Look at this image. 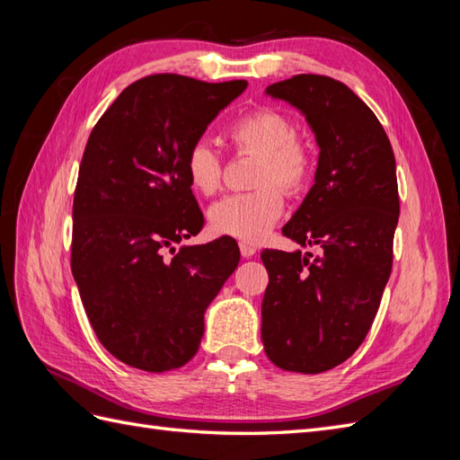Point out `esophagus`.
Instances as JSON below:
<instances>
[{
    "mask_svg": "<svg viewBox=\"0 0 460 460\" xmlns=\"http://www.w3.org/2000/svg\"><path fill=\"white\" fill-rule=\"evenodd\" d=\"M240 252L243 257H253L257 253V247L252 242H240Z\"/></svg>",
    "mask_w": 460,
    "mask_h": 460,
    "instance_id": "obj_1",
    "label": "esophagus"
}]
</instances>
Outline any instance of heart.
Here are the masks:
<instances>
[{
	"label": "heart",
	"mask_w": 460,
	"mask_h": 460,
	"mask_svg": "<svg viewBox=\"0 0 460 460\" xmlns=\"http://www.w3.org/2000/svg\"><path fill=\"white\" fill-rule=\"evenodd\" d=\"M226 142L238 153L259 157L253 191L232 193L211 208L208 225L222 235L242 242L264 238L284 213V191L299 193L314 172L313 147L296 134V124L282 111L259 107L232 120ZM184 174L193 193L211 198L222 184V161L207 142L191 144L184 159Z\"/></svg>",
	"instance_id": "heart-1"
}]
</instances>
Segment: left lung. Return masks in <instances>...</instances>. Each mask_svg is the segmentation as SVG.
I'll return each instance as SVG.
<instances>
[{"label":"left lung","mask_w":460,"mask_h":460,"mask_svg":"<svg viewBox=\"0 0 460 460\" xmlns=\"http://www.w3.org/2000/svg\"><path fill=\"white\" fill-rule=\"evenodd\" d=\"M267 93L301 111L320 155L314 186L282 228L316 255L261 253V338L276 367L318 374L358 349L378 313L399 220L395 155L372 109L340 80L297 75Z\"/></svg>","instance_id":"8db88e82"}]
</instances>
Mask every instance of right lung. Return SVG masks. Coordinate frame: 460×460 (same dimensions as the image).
Masks as SVG:
<instances>
[{
    "instance_id": "obj_1",
    "label": "right lung",
    "mask_w": 460,
    "mask_h": 460,
    "mask_svg": "<svg viewBox=\"0 0 460 460\" xmlns=\"http://www.w3.org/2000/svg\"><path fill=\"white\" fill-rule=\"evenodd\" d=\"M245 80L149 75L124 88L93 127L73 203L71 269L97 340L146 372L184 367L203 338V313L240 262L230 235L174 243L205 218L184 159Z\"/></svg>"
}]
</instances>
